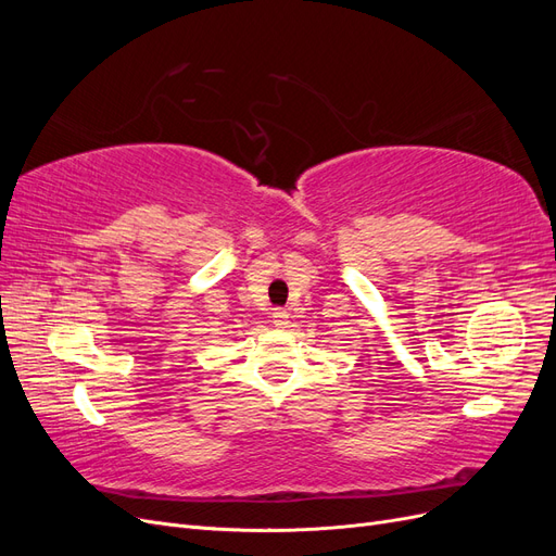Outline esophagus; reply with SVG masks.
Here are the masks:
<instances>
[{"mask_svg":"<svg viewBox=\"0 0 556 556\" xmlns=\"http://www.w3.org/2000/svg\"><path fill=\"white\" fill-rule=\"evenodd\" d=\"M271 317H274V325H276L278 329H285V327L290 325V315L285 313V311H274Z\"/></svg>","mask_w":556,"mask_h":556,"instance_id":"obj_1","label":"esophagus"}]
</instances>
